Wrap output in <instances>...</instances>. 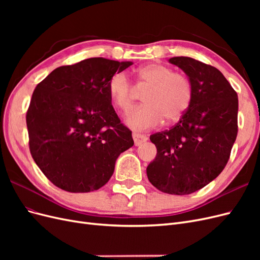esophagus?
Instances as JSON below:
<instances>
[{
	"mask_svg": "<svg viewBox=\"0 0 260 260\" xmlns=\"http://www.w3.org/2000/svg\"><path fill=\"white\" fill-rule=\"evenodd\" d=\"M132 138H133V141H135V144L137 146L141 145V144L146 142V141H147V138L143 135H140V133H133Z\"/></svg>",
	"mask_w": 260,
	"mask_h": 260,
	"instance_id": "obj_1",
	"label": "esophagus"
}]
</instances>
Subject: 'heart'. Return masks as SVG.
I'll return each instance as SVG.
<instances>
[{"label":"heart","mask_w":260,"mask_h":260,"mask_svg":"<svg viewBox=\"0 0 260 260\" xmlns=\"http://www.w3.org/2000/svg\"><path fill=\"white\" fill-rule=\"evenodd\" d=\"M139 83L149 86L144 93L145 104L137 106L125 117V122L135 130H147L182 117L191 105L193 88L185 75L174 73L170 67L148 64L138 69ZM108 93L115 106L127 112L132 105V84L124 72L115 73L108 81Z\"/></svg>","instance_id":"obj_1"}]
</instances>
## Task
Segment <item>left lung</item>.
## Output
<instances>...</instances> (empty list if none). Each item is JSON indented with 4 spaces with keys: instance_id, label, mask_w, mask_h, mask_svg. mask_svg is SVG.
Masks as SVG:
<instances>
[{
    "instance_id": "8db88e82",
    "label": "left lung",
    "mask_w": 260,
    "mask_h": 260,
    "mask_svg": "<svg viewBox=\"0 0 260 260\" xmlns=\"http://www.w3.org/2000/svg\"><path fill=\"white\" fill-rule=\"evenodd\" d=\"M191 80L193 99L170 130L151 136L157 148L146 168L159 191L186 195L215 180L229 160L238 135V94L221 72L191 57H171Z\"/></svg>"
}]
</instances>
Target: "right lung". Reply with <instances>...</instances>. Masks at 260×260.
<instances>
[{"label":"right lung","instance_id":"1","mask_svg":"<svg viewBox=\"0 0 260 260\" xmlns=\"http://www.w3.org/2000/svg\"><path fill=\"white\" fill-rule=\"evenodd\" d=\"M132 61L103 57L61 66L37 85L26 116L29 147L53 184L72 193L99 190L135 142L108 93L111 77Z\"/></svg>","mask_w":260,"mask_h":260}]
</instances>
